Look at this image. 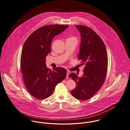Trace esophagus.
<instances>
[{
  "label": "esophagus",
  "instance_id": "esophagus-1",
  "mask_svg": "<svg viewBox=\"0 0 130 130\" xmlns=\"http://www.w3.org/2000/svg\"><path fill=\"white\" fill-rule=\"evenodd\" d=\"M70 71H67V76H66V78H69V77H68V76H69V75L70 74Z\"/></svg>",
  "mask_w": 130,
  "mask_h": 130
}]
</instances>
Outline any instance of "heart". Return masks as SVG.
Wrapping results in <instances>:
<instances>
[{"mask_svg": "<svg viewBox=\"0 0 130 130\" xmlns=\"http://www.w3.org/2000/svg\"><path fill=\"white\" fill-rule=\"evenodd\" d=\"M67 40H70V41H74V42H75L76 43H77L78 42V39L76 37H74V36H71L69 38H68L67 39Z\"/></svg>", "mask_w": 130, "mask_h": 130, "instance_id": "1", "label": "heart"}]
</instances>
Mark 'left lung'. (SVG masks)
Here are the masks:
<instances>
[{
    "instance_id": "left-lung-1",
    "label": "left lung",
    "mask_w": 130,
    "mask_h": 130,
    "mask_svg": "<svg viewBox=\"0 0 130 130\" xmlns=\"http://www.w3.org/2000/svg\"><path fill=\"white\" fill-rule=\"evenodd\" d=\"M76 27L81 35L78 59L86 66L82 77L73 73L69 75L76 83L71 94L78 100H88L99 91L105 81L108 68L107 53L104 43L93 30L81 25Z\"/></svg>"
}]
</instances>
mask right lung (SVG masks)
Wrapping results in <instances>:
<instances>
[{
  "instance_id": "add662e5",
  "label": "right lung",
  "mask_w": 130,
  "mask_h": 130,
  "mask_svg": "<svg viewBox=\"0 0 130 130\" xmlns=\"http://www.w3.org/2000/svg\"><path fill=\"white\" fill-rule=\"evenodd\" d=\"M68 27L61 25L43 26L34 31L24 44L20 61L23 80L28 91L37 99L50 96L56 86L66 77L67 71L64 68L48 69L45 58L51 51L53 38Z\"/></svg>"
}]
</instances>
